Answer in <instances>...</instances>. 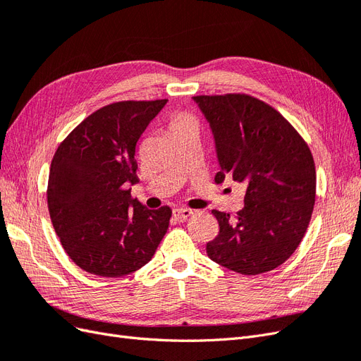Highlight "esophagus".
<instances>
[{
    "label": "esophagus",
    "mask_w": 361,
    "mask_h": 361,
    "mask_svg": "<svg viewBox=\"0 0 361 361\" xmlns=\"http://www.w3.org/2000/svg\"><path fill=\"white\" fill-rule=\"evenodd\" d=\"M192 215L191 209H185V207H178V209L173 211V216L176 221H185Z\"/></svg>",
    "instance_id": "1"
}]
</instances>
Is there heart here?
Returning a JSON list of instances; mask_svg holds the SVG:
<instances>
[{"mask_svg":"<svg viewBox=\"0 0 361 361\" xmlns=\"http://www.w3.org/2000/svg\"><path fill=\"white\" fill-rule=\"evenodd\" d=\"M188 123H192L191 117H188V116H178L176 118L173 120V128L182 126V125H188Z\"/></svg>","mask_w":361,"mask_h":361,"instance_id":"obj_1","label":"heart"}]
</instances>
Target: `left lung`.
Segmentation results:
<instances>
[{"mask_svg":"<svg viewBox=\"0 0 361 361\" xmlns=\"http://www.w3.org/2000/svg\"><path fill=\"white\" fill-rule=\"evenodd\" d=\"M215 143L220 171L245 183L244 207L214 211L220 233L206 244L211 260L256 276L286 262L310 223L316 171L309 146L274 108L247 94L194 96Z\"/></svg>","mask_w":361,"mask_h":361,"instance_id":"8db88e82","label":"left lung"}]
</instances>
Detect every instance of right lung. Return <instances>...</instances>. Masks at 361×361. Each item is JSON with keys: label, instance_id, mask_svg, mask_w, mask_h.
I'll return each instance as SVG.
<instances>
[{"label": "right lung", "instance_id": "add662e5", "mask_svg": "<svg viewBox=\"0 0 361 361\" xmlns=\"http://www.w3.org/2000/svg\"><path fill=\"white\" fill-rule=\"evenodd\" d=\"M167 99L116 102L90 114L59 146L51 162L48 207L64 251L84 271L126 276L154 257L171 209L130 197L137 141Z\"/></svg>", "mask_w": 361, "mask_h": 361}]
</instances>
